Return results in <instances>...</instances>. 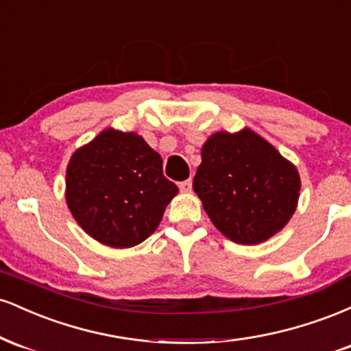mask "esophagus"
<instances>
[{
    "label": "esophagus",
    "mask_w": 351,
    "mask_h": 351,
    "mask_svg": "<svg viewBox=\"0 0 351 351\" xmlns=\"http://www.w3.org/2000/svg\"><path fill=\"white\" fill-rule=\"evenodd\" d=\"M178 186H180V189H181V191L188 193V191H191V186H193V181H191V180H184V181H181V183L178 184Z\"/></svg>",
    "instance_id": "esophagus-1"
}]
</instances>
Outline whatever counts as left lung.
<instances>
[{"mask_svg":"<svg viewBox=\"0 0 351 351\" xmlns=\"http://www.w3.org/2000/svg\"><path fill=\"white\" fill-rule=\"evenodd\" d=\"M193 189L224 236L259 244L280 231L297 206L300 178L271 143L251 130L219 132L204 143Z\"/></svg>","mask_w":351,"mask_h":351,"instance_id":"8db88e82","label":"left lung"}]
</instances>
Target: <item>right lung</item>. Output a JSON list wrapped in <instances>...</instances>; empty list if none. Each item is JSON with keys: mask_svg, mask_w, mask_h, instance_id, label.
I'll return each instance as SVG.
<instances>
[{"mask_svg": "<svg viewBox=\"0 0 351 351\" xmlns=\"http://www.w3.org/2000/svg\"><path fill=\"white\" fill-rule=\"evenodd\" d=\"M178 186L163 160L136 134L106 130L72 155L66 199L80 228L112 247L143 243Z\"/></svg>", "mask_w": 351, "mask_h": 351, "instance_id": "obj_1", "label": "right lung"}]
</instances>
